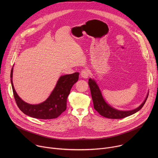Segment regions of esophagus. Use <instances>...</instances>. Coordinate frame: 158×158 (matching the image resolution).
<instances>
[{"instance_id":"1","label":"esophagus","mask_w":158,"mask_h":158,"mask_svg":"<svg viewBox=\"0 0 158 158\" xmlns=\"http://www.w3.org/2000/svg\"><path fill=\"white\" fill-rule=\"evenodd\" d=\"M89 71L87 69H82L81 72V77L84 79H87L89 77Z\"/></svg>"}]
</instances>
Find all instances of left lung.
Returning a JSON list of instances; mask_svg holds the SVG:
<instances>
[{
  "instance_id": "left-lung-1",
  "label": "left lung",
  "mask_w": 158,
  "mask_h": 158,
  "mask_svg": "<svg viewBox=\"0 0 158 158\" xmlns=\"http://www.w3.org/2000/svg\"><path fill=\"white\" fill-rule=\"evenodd\" d=\"M88 84L91 90L94 108L99 114L109 119H122L136 113L143 107L149 95L148 93L144 102L138 107L131 110H119L112 107L105 101L98 84L94 79L90 78Z\"/></svg>"
}]
</instances>
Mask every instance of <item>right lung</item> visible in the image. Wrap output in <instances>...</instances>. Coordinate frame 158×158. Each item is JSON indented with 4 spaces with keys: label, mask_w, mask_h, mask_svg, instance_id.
<instances>
[{
    "label": "right lung",
    "mask_w": 158,
    "mask_h": 158,
    "mask_svg": "<svg viewBox=\"0 0 158 158\" xmlns=\"http://www.w3.org/2000/svg\"><path fill=\"white\" fill-rule=\"evenodd\" d=\"M12 73L13 68L10 73V81L17 106L25 114L41 119L57 118L66 109L67 98L72 87L78 81L79 74V73H75L60 76L49 98L40 104L32 105L22 101L17 95L12 82Z\"/></svg>",
    "instance_id": "right-lung-1"
}]
</instances>
